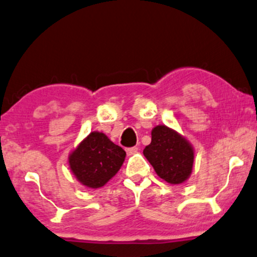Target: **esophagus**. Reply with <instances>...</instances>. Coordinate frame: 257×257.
Returning <instances> with one entry per match:
<instances>
[{"label": "esophagus", "mask_w": 257, "mask_h": 257, "mask_svg": "<svg viewBox=\"0 0 257 257\" xmlns=\"http://www.w3.org/2000/svg\"><path fill=\"white\" fill-rule=\"evenodd\" d=\"M127 154L129 155V156H132V155H134V154H136L137 151H139V148L137 147H132V148H127Z\"/></svg>", "instance_id": "34e87169"}]
</instances>
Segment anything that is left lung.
Masks as SVG:
<instances>
[{"label":"left lung","instance_id":"left-lung-1","mask_svg":"<svg viewBox=\"0 0 257 257\" xmlns=\"http://www.w3.org/2000/svg\"><path fill=\"white\" fill-rule=\"evenodd\" d=\"M144 156L162 179L170 184H182L193 168V148L185 137L166 125H157L151 132V143L143 150Z\"/></svg>","mask_w":257,"mask_h":257}]
</instances>
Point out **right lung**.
<instances>
[{
  "label": "right lung",
  "instance_id": "add662e5",
  "mask_svg": "<svg viewBox=\"0 0 257 257\" xmlns=\"http://www.w3.org/2000/svg\"><path fill=\"white\" fill-rule=\"evenodd\" d=\"M125 151L103 133L93 132L68 157L71 171L82 185L99 189L116 175Z\"/></svg>",
  "mask_w": 257,
  "mask_h": 257
}]
</instances>
